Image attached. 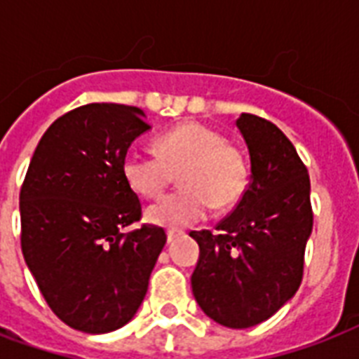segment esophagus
Instances as JSON below:
<instances>
[{
	"instance_id": "1",
	"label": "esophagus",
	"mask_w": 359,
	"mask_h": 359,
	"mask_svg": "<svg viewBox=\"0 0 359 359\" xmlns=\"http://www.w3.org/2000/svg\"><path fill=\"white\" fill-rule=\"evenodd\" d=\"M182 235V233H180V231H175V229H169L168 231V242L169 244H171V242H173L175 238H179V236Z\"/></svg>"
}]
</instances>
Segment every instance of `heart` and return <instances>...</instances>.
Wrapping results in <instances>:
<instances>
[{
  "label": "heart",
  "instance_id": "1",
  "mask_svg": "<svg viewBox=\"0 0 359 359\" xmlns=\"http://www.w3.org/2000/svg\"><path fill=\"white\" fill-rule=\"evenodd\" d=\"M156 154L130 149L121 171L134 194L147 199L162 194L175 175L180 188L147 208V219L168 229H186L210 210L227 208L244 196L248 163L244 154L225 141L218 130L201 123H184L154 141Z\"/></svg>",
  "mask_w": 359,
  "mask_h": 359
}]
</instances>
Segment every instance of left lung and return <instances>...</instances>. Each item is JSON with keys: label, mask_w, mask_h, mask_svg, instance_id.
Here are the masks:
<instances>
[{"label": "left lung", "mask_w": 359, "mask_h": 359, "mask_svg": "<svg viewBox=\"0 0 359 359\" xmlns=\"http://www.w3.org/2000/svg\"><path fill=\"white\" fill-rule=\"evenodd\" d=\"M236 126L250 151V184L216 235L190 233L199 244L191 290L207 317L242 330L264 323L296 294L313 210L307 168L289 137L251 114Z\"/></svg>", "instance_id": "left-lung-1"}]
</instances>
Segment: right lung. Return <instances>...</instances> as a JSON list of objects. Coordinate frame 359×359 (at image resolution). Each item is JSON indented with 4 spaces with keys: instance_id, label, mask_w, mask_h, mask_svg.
<instances>
[{
    "instance_id": "right-lung-1",
    "label": "right lung",
    "mask_w": 359,
    "mask_h": 359,
    "mask_svg": "<svg viewBox=\"0 0 359 359\" xmlns=\"http://www.w3.org/2000/svg\"><path fill=\"white\" fill-rule=\"evenodd\" d=\"M151 128L124 104H87L44 132L20 190L22 253L44 300L67 326L108 334L132 320L165 245L156 225L123 233L141 203L121 163Z\"/></svg>"
}]
</instances>
